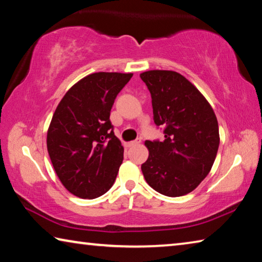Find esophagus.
I'll return each instance as SVG.
<instances>
[{"instance_id":"1","label":"esophagus","mask_w":262,"mask_h":262,"mask_svg":"<svg viewBox=\"0 0 262 262\" xmlns=\"http://www.w3.org/2000/svg\"><path fill=\"white\" fill-rule=\"evenodd\" d=\"M141 142V139H137V140H135V141H132V142H128L127 143V147H134V145H136V144H139Z\"/></svg>"}]
</instances>
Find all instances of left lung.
<instances>
[{
    "label": "left lung",
    "instance_id": "obj_1",
    "mask_svg": "<svg viewBox=\"0 0 262 262\" xmlns=\"http://www.w3.org/2000/svg\"><path fill=\"white\" fill-rule=\"evenodd\" d=\"M151 94L154 121L164 140L145 141L147 162L141 165L150 187L166 196L192 192L209 173L220 145L214 110L187 78L172 70L140 75Z\"/></svg>",
    "mask_w": 262,
    "mask_h": 262
}]
</instances>
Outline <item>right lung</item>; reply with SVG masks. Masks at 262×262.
Listing matches in <instances>:
<instances>
[{"instance_id":"1","label":"right lung","mask_w":262,"mask_h":262,"mask_svg":"<svg viewBox=\"0 0 262 262\" xmlns=\"http://www.w3.org/2000/svg\"><path fill=\"white\" fill-rule=\"evenodd\" d=\"M133 74L94 73L74 84L57 105L47 132V150L62 185L81 199L112 187L123 159L110 114Z\"/></svg>"}]
</instances>
